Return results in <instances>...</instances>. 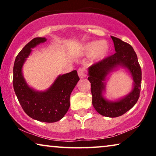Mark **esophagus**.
Here are the masks:
<instances>
[{"label": "esophagus", "mask_w": 156, "mask_h": 156, "mask_svg": "<svg viewBox=\"0 0 156 156\" xmlns=\"http://www.w3.org/2000/svg\"><path fill=\"white\" fill-rule=\"evenodd\" d=\"M77 72H78V75L80 78L86 77L87 72H86V69H85V68H80V69L77 70Z\"/></svg>", "instance_id": "obj_1"}]
</instances>
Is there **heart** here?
Returning a JSON list of instances; mask_svg holds the SVG:
<instances>
[{
    "label": "heart",
    "instance_id": "1",
    "mask_svg": "<svg viewBox=\"0 0 156 156\" xmlns=\"http://www.w3.org/2000/svg\"><path fill=\"white\" fill-rule=\"evenodd\" d=\"M108 46L105 41H93L87 44L84 47V52L87 55H92L95 59L104 58L107 54Z\"/></svg>",
    "mask_w": 156,
    "mask_h": 156
}]
</instances>
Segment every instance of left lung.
Returning a JSON list of instances; mask_svg holds the SVG:
<instances>
[{"mask_svg": "<svg viewBox=\"0 0 156 156\" xmlns=\"http://www.w3.org/2000/svg\"><path fill=\"white\" fill-rule=\"evenodd\" d=\"M116 53L94 63L89 68L88 80L91 83L92 104L97 112L102 116L118 117L131 109L140 97L141 87V68L138 57L131 44L119 38L112 36ZM118 66H122L129 70L134 81L133 90L129 94L119 102H108L102 97L104 80L108 72Z\"/></svg>", "mask_w": 156, "mask_h": 156, "instance_id": "left-lung-1", "label": "left lung"}]
</instances>
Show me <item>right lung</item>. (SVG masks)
Returning <instances> with one entry per match:
<instances>
[{
  "label": "right lung",
  "mask_w": 156,
  "mask_h": 156,
  "mask_svg": "<svg viewBox=\"0 0 156 156\" xmlns=\"http://www.w3.org/2000/svg\"><path fill=\"white\" fill-rule=\"evenodd\" d=\"M45 41L44 37L34 38L18 53L13 66L12 84L19 103L30 117L52 123L60 120L67 112L70 94L80 77L76 70L59 76L50 88L43 92L34 91L27 86L22 74L23 63L30 54L31 48Z\"/></svg>",
  "instance_id": "right-lung-1"
}]
</instances>
